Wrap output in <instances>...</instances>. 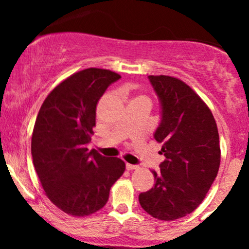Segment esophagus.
Returning <instances> with one entry per match:
<instances>
[{"label": "esophagus", "mask_w": 249, "mask_h": 249, "mask_svg": "<svg viewBox=\"0 0 249 249\" xmlns=\"http://www.w3.org/2000/svg\"><path fill=\"white\" fill-rule=\"evenodd\" d=\"M126 170H128V171L138 170V166H137V165H132V164H126Z\"/></svg>", "instance_id": "34e87169"}]
</instances>
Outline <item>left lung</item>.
Wrapping results in <instances>:
<instances>
[{"instance_id":"8db88e82","label":"left lung","mask_w":249,"mask_h":249,"mask_svg":"<svg viewBox=\"0 0 249 249\" xmlns=\"http://www.w3.org/2000/svg\"><path fill=\"white\" fill-rule=\"evenodd\" d=\"M160 104L154 139L165 160L152 171L154 185L139 194L142 210L159 220L192 213L206 196L220 166L216 123L208 107L178 78L148 76Z\"/></svg>"}]
</instances>
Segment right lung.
<instances>
[{
    "label": "right lung",
    "mask_w": 249,
    "mask_h": 249,
    "mask_svg": "<svg viewBox=\"0 0 249 249\" xmlns=\"http://www.w3.org/2000/svg\"><path fill=\"white\" fill-rule=\"evenodd\" d=\"M119 78L110 70H82L57 85L39 108L31 138L34 166L48 198L71 215L104 207L125 171L122 159L88 150L97 103Z\"/></svg>",
    "instance_id": "obj_1"
}]
</instances>
